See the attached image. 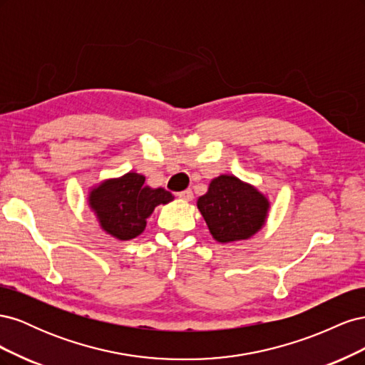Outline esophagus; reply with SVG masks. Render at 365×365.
I'll return each instance as SVG.
<instances>
[{
  "label": "esophagus",
  "instance_id": "esophagus-1",
  "mask_svg": "<svg viewBox=\"0 0 365 365\" xmlns=\"http://www.w3.org/2000/svg\"><path fill=\"white\" fill-rule=\"evenodd\" d=\"M178 196L181 197V200H184V201H192L193 200V192L190 189H187V190L180 192Z\"/></svg>",
  "mask_w": 365,
  "mask_h": 365
}]
</instances>
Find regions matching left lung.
I'll list each match as a JSON object with an SVG mask.
<instances>
[{"instance_id": "8db88e82", "label": "left lung", "mask_w": 365, "mask_h": 365, "mask_svg": "<svg viewBox=\"0 0 365 365\" xmlns=\"http://www.w3.org/2000/svg\"><path fill=\"white\" fill-rule=\"evenodd\" d=\"M196 204L210 233L220 244L256 235L267 222L269 210L268 197L235 175H220L212 180L207 193Z\"/></svg>"}]
</instances>
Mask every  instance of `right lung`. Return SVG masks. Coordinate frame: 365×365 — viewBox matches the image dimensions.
<instances>
[{"mask_svg": "<svg viewBox=\"0 0 365 365\" xmlns=\"http://www.w3.org/2000/svg\"><path fill=\"white\" fill-rule=\"evenodd\" d=\"M145 180L143 175L129 172L93 187L88 202L108 235L118 240L137 237L145 231L146 219L155 207L173 201L170 192L161 187L152 189Z\"/></svg>", "mask_w": 365, "mask_h": 365, "instance_id": "1", "label": "right lung"}]
</instances>
